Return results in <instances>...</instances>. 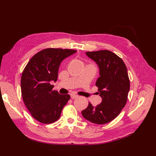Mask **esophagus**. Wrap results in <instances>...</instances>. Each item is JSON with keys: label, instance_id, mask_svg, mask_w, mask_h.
<instances>
[{"label": "esophagus", "instance_id": "esophagus-1", "mask_svg": "<svg viewBox=\"0 0 156 156\" xmlns=\"http://www.w3.org/2000/svg\"><path fill=\"white\" fill-rule=\"evenodd\" d=\"M78 96L77 95H75V94H72L71 95V98L72 99H76V98H77Z\"/></svg>", "mask_w": 156, "mask_h": 156}]
</instances>
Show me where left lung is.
I'll list each match as a JSON object with an SVG mask.
<instances>
[{"label": "left lung", "mask_w": 156, "mask_h": 156, "mask_svg": "<svg viewBox=\"0 0 156 156\" xmlns=\"http://www.w3.org/2000/svg\"><path fill=\"white\" fill-rule=\"evenodd\" d=\"M86 54L99 68L100 76L95 85L102 102L96 107L89 102L81 114L93 123H108L119 115L126 105L130 87L127 68L123 61L111 51L87 52Z\"/></svg>", "instance_id": "left-lung-1"}]
</instances>
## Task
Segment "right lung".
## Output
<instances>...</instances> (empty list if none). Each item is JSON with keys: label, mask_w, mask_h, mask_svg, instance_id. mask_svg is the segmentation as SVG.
<instances>
[{"label": "right lung", "mask_w": 156, "mask_h": 156, "mask_svg": "<svg viewBox=\"0 0 156 156\" xmlns=\"http://www.w3.org/2000/svg\"><path fill=\"white\" fill-rule=\"evenodd\" d=\"M71 49L48 48L33 56L24 68L21 79L23 102L33 118L44 124L58 120L61 111L70 99L68 94L60 95L53 90L58 77L61 62L75 54Z\"/></svg>", "instance_id": "1"}]
</instances>
